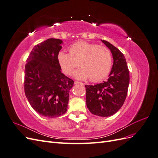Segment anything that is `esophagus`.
I'll return each mask as SVG.
<instances>
[{
    "label": "esophagus",
    "instance_id": "esophagus-1",
    "mask_svg": "<svg viewBox=\"0 0 158 158\" xmlns=\"http://www.w3.org/2000/svg\"><path fill=\"white\" fill-rule=\"evenodd\" d=\"M74 84H80V85H84V83L82 82H78V81H75L74 82Z\"/></svg>",
    "mask_w": 158,
    "mask_h": 158
}]
</instances>
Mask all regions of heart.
<instances>
[{"label": "heart", "instance_id": "1", "mask_svg": "<svg viewBox=\"0 0 158 158\" xmlns=\"http://www.w3.org/2000/svg\"><path fill=\"white\" fill-rule=\"evenodd\" d=\"M69 53L60 51L57 59L64 73L70 75L79 66L74 76L78 79L89 78L92 82H99L107 76L112 68L113 59L106 47L86 41H79L69 48Z\"/></svg>", "mask_w": 158, "mask_h": 158}]
</instances>
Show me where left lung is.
I'll return each instance as SVG.
<instances>
[{"label":"left lung","instance_id":"obj_1","mask_svg":"<svg viewBox=\"0 0 158 158\" xmlns=\"http://www.w3.org/2000/svg\"><path fill=\"white\" fill-rule=\"evenodd\" d=\"M102 41L112 52L113 65L106 82L85 85L86 106L95 115L109 117L117 113L125 102L130 77L124 55L108 41Z\"/></svg>","mask_w":158,"mask_h":158}]
</instances>
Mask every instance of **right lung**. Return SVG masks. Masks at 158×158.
I'll return each instance as SVG.
<instances>
[{
	"label": "right lung",
	"mask_w": 158,
	"mask_h": 158,
	"mask_svg": "<svg viewBox=\"0 0 158 158\" xmlns=\"http://www.w3.org/2000/svg\"><path fill=\"white\" fill-rule=\"evenodd\" d=\"M63 43L47 40L33 47L25 66L24 92L32 108L41 115L54 118L66 113L74 81L60 72L57 59Z\"/></svg>",
	"instance_id": "obj_1"
}]
</instances>
